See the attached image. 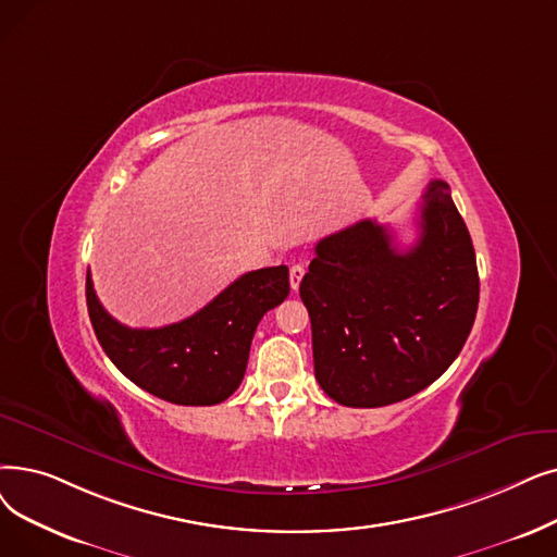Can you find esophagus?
Segmentation results:
<instances>
[{
  "mask_svg": "<svg viewBox=\"0 0 557 557\" xmlns=\"http://www.w3.org/2000/svg\"><path fill=\"white\" fill-rule=\"evenodd\" d=\"M302 277H305V265H302V263H294L292 271H288V280H292V288H294V292H298V286H300Z\"/></svg>",
  "mask_w": 557,
  "mask_h": 557,
  "instance_id": "obj_1",
  "label": "esophagus"
}]
</instances>
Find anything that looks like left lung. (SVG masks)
Segmentation results:
<instances>
[{"instance_id":"8db88e82","label":"left lung","mask_w":557,"mask_h":557,"mask_svg":"<svg viewBox=\"0 0 557 557\" xmlns=\"http://www.w3.org/2000/svg\"><path fill=\"white\" fill-rule=\"evenodd\" d=\"M300 298L313 373L332 400L382 407L425 389L462 350L480 298L473 244L448 184H428L412 248L398 250L371 219L319 240Z\"/></svg>"}]
</instances>
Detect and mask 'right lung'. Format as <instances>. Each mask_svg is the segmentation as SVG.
I'll return each mask as SVG.
<instances>
[{"label":"right lung","mask_w":557,"mask_h":557,"mask_svg":"<svg viewBox=\"0 0 557 557\" xmlns=\"http://www.w3.org/2000/svg\"><path fill=\"white\" fill-rule=\"evenodd\" d=\"M288 296V269L273 265L240 275L193 317L154 330L117 323L86 275L88 317L117 371L140 389L175 405H215L246 375L255 330L263 313Z\"/></svg>","instance_id":"1"}]
</instances>
